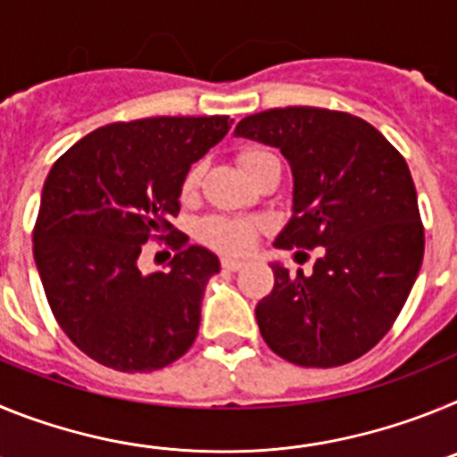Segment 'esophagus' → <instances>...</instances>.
Returning a JSON list of instances; mask_svg holds the SVG:
<instances>
[{
  "label": "esophagus",
  "mask_w": 457,
  "mask_h": 457,
  "mask_svg": "<svg viewBox=\"0 0 457 457\" xmlns=\"http://www.w3.org/2000/svg\"><path fill=\"white\" fill-rule=\"evenodd\" d=\"M245 261L242 258H236V256H224L221 258V268L224 270H231V272H236V270H242L245 268Z\"/></svg>",
  "instance_id": "esophagus-1"
}]
</instances>
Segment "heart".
I'll return each mask as SVG.
<instances>
[{
  "mask_svg": "<svg viewBox=\"0 0 457 457\" xmlns=\"http://www.w3.org/2000/svg\"><path fill=\"white\" fill-rule=\"evenodd\" d=\"M270 153L258 151V148H249L240 155V164L245 171L253 167L256 162H261L263 157H268ZM201 179V167H192L189 173L185 176L183 189L185 194L192 192ZM199 236L204 237L208 245L217 249H224V252H245L256 237V224L252 220H231V217H210L201 224Z\"/></svg>",
  "mask_w": 457,
  "mask_h": 457,
  "instance_id": "b5f03b06",
  "label": "heart"
}]
</instances>
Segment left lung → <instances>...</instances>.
Segmentation results:
<instances>
[{"instance_id":"left-lung-1","label":"left lung","mask_w":457,"mask_h":457,"mask_svg":"<svg viewBox=\"0 0 457 457\" xmlns=\"http://www.w3.org/2000/svg\"><path fill=\"white\" fill-rule=\"evenodd\" d=\"M233 135L278 148L293 173L290 220L274 247H322L309 277L270 263L274 288L256 304L261 337L297 366L361 357L389 332L421 270L407 162L373 125L332 109H268Z\"/></svg>"}]
</instances>
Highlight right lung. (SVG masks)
<instances>
[{
	"label": "right lung",
	"instance_id": "1",
	"mask_svg": "<svg viewBox=\"0 0 457 457\" xmlns=\"http://www.w3.org/2000/svg\"><path fill=\"white\" fill-rule=\"evenodd\" d=\"M228 116H155L88 132L47 173L34 261L47 302L84 354L148 373L183 357L220 258L176 240L169 270L144 272L141 245L169 237L185 176L231 130Z\"/></svg>",
	"mask_w": 457,
	"mask_h": 457
}]
</instances>
